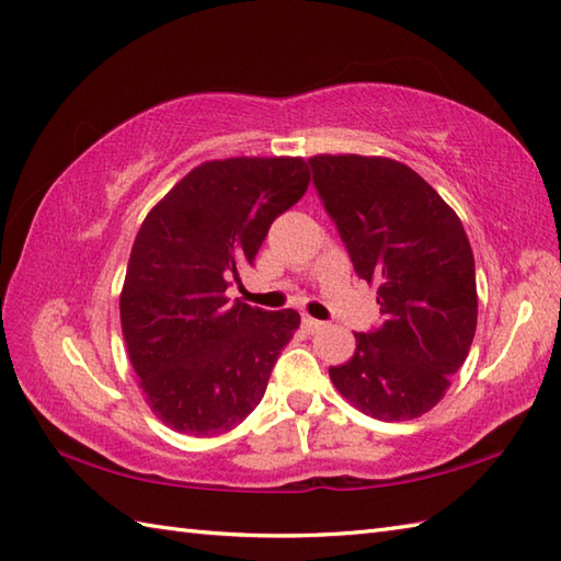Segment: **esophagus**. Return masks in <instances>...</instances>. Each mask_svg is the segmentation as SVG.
Instances as JSON below:
<instances>
[{"instance_id": "obj_1", "label": "esophagus", "mask_w": 561, "mask_h": 561, "mask_svg": "<svg viewBox=\"0 0 561 561\" xmlns=\"http://www.w3.org/2000/svg\"><path fill=\"white\" fill-rule=\"evenodd\" d=\"M301 320H304V328H306L308 332H318V330L325 328L323 320H316V318H311V316H304Z\"/></svg>"}]
</instances>
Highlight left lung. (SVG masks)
<instances>
[{
  "label": "left lung",
  "mask_w": 561,
  "mask_h": 561,
  "mask_svg": "<svg viewBox=\"0 0 561 561\" xmlns=\"http://www.w3.org/2000/svg\"><path fill=\"white\" fill-rule=\"evenodd\" d=\"M308 163L354 272L378 284L383 316L356 332L332 383L376 420L422 416L446 396L478 328L474 257L458 214L400 161L320 153Z\"/></svg>",
  "instance_id": "8db88e82"
}]
</instances>
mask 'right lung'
<instances>
[{"label": "right lung", "mask_w": 561, "mask_h": 561, "mask_svg": "<svg viewBox=\"0 0 561 561\" xmlns=\"http://www.w3.org/2000/svg\"><path fill=\"white\" fill-rule=\"evenodd\" d=\"M308 183L304 159L207 161L147 214L127 262L121 323L139 386L165 426L219 436L265 396L301 316L231 301L226 289Z\"/></svg>", "instance_id": "1"}]
</instances>
